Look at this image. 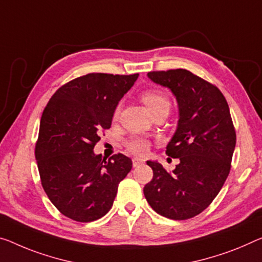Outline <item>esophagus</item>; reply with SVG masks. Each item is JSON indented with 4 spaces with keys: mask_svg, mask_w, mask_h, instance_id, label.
Here are the masks:
<instances>
[{
    "mask_svg": "<svg viewBox=\"0 0 262 262\" xmlns=\"http://www.w3.org/2000/svg\"><path fill=\"white\" fill-rule=\"evenodd\" d=\"M145 160L143 158H138V157H135L134 159H132V165H134V167L136 166H139V165L144 164Z\"/></svg>",
    "mask_w": 262,
    "mask_h": 262,
    "instance_id": "obj_1",
    "label": "esophagus"
}]
</instances>
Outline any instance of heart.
<instances>
[{
  "label": "heart",
  "instance_id": "1",
  "mask_svg": "<svg viewBox=\"0 0 262 262\" xmlns=\"http://www.w3.org/2000/svg\"><path fill=\"white\" fill-rule=\"evenodd\" d=\"M142 100L152 114L157 110H160V108H166V110L170 108V99H168L167 96L163 94L162 91L155 89L145 90L142 92ZM118 114L119 106L116 107L115 110V118L118 117ZM148 146H150L148 140L138 136L132 137V138H130L126 142V147L136 155H144L145 152L148 150Z\"/></svg>",
  "mask_w": 262,
  "mask_h": 262
}]
</instances>
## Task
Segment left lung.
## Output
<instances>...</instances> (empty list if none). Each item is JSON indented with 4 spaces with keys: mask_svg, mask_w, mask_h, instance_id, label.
I'll return each mask as SVG.
<instances>
[{
    "mask_svg": "<svg viewBox=\"0 0 262 262\" xmlns=\"http://www.w3.org/2000/svg\"><path fill=\"white\" fill-rule=\"evenodd\" d=\"M148 78L168 88L179 107L177 130L166 155L179 158L172 172L147 160L154 178L144 187L150 206L165 218L186 220L208 207L226 182L235 130L226 98L207 80L185 69L151 71Z\"/></svg>",
    "mask_w": 262,
    "mask_h": 262,
    "instance_id": "left-lung-1",
    "label": "left lung"
}]
</instances>
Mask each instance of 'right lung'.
Listing matches in <instances>:
<instances>
[{
    "mask_svg": "<svg viewBox=\"0 0 262 262\" xmlns=\"http://www.w3.org/2000/svg\"><path fill=\"white\" fill-rule=\"evenodd\" d=\"M138 76H80L59 88L44 108L35 157L48 198L68 218L90 223L105 215L131 171L128 157L105 160L94 147Z\"/></svg>",
    "mask_w": 262,
    "mask_h": 262,
    "instance_id": "add662e5",
    "label": "right lung"
}]
</instances>
